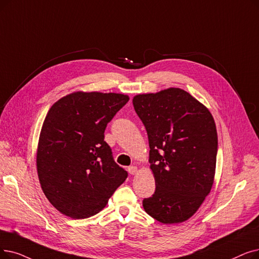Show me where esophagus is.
Masks as SVG:
<instances>
[{"instance_id":"obj_1","label":"esophagus","mask_w":259,"mask_h":259,"mask_svg":"<svg viewBox=\"0 0 259 259\" xmlns=\"http://www.w3.org/2000/svg\"><path fill=\"white\" fill-rule=\"evenodd\" d=\"M128 172L130 175H136L138 172V167L137 166H130V167H128Z\"/></svg>"}]
</instances>
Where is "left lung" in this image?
<instances>
[{
	"instance_id": "8db88e82",
	"label": "left lung",
	"mask_w": 259,
	"mask_h": 259,
	"mask_svg": "<svg viewBox=\"0 0 259 259\" xmlns=\"http://www.w3.org/2000/svg\"><path fill=\"white\" fill-rule=\"evenodd\" d=\"M132 103L148 134L155 180V192L143 200V207L162 223L184 222L199 209L213 184L215 120L203 104L179 88L138 94Z\"/></svg>"
}]
</instances>
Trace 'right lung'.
Segmentation results:
<instances>
[{
    "instance_id": "add662e5",
    "label": "right lung",
    "mask_w": 259,
    "mask_h": 259,
    "mask_svg": "<svg viewBox=\"0 0 259 259\" xmlns=\"http://www.w3.org/2000/svg\"><path fill=\"white\" fill-rule=\"evenodd\" d=\"M129 96L78 91L49 110L37 148V172L51 204L63 215H96L128 177L104 141L105 129Z\"/></svg>"
}]
</instances>
